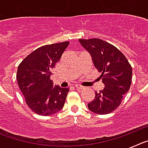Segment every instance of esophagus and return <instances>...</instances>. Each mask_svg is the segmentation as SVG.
Returning <instances> with one entry per match:
<instances>
[{
    "label": "esophagus",
    "instance_id": "obj_1",
    "mask_svg": "<svg viewBox=\"0 0 148 148\" xmlns=\"http://www.w3.org/2000/svg\"><path fill=\"white\" fill-rule=\"evenodd\" d=\"M75 87L76 89H79V90H82V89H83V87L81 85H79V84H75Z\"/></svg>",
    "mask_w": 148,
    "mask_h": 148
}]
</instances>
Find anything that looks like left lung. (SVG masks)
Returning a JSON list of instances; mask_svg holds the SVG:
<instances>
[{
    "label": "left lung",
    "mask_w": 148,
    "mask_h": 148,
    "mask_svg": "<svg viewBox=\"0 0 148 148\" xmlns=\"http://www.w3.org/2000/svg\"><path fill=\"white\" fill-rule=\"evenodd\" d=\"M78 40L90 53L104 84L102 90L95 91V98L87 107L96 114H108L121 104L123 96L130 89L131 65L119 49L107 41L99 38Z\"/></svg>",
    "instance_id": "left-lung-1"
}]
</instances>
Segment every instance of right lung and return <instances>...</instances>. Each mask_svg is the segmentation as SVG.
Returning <instances> with one entry per match:
<instances>
[{"mask_svg":"<svg viewBox=\"0 0 148 148\" xmlns=\"http://www.w3.org/2000/svg\"><path fill=\"white\" fill-rule=\"evenodd\" d=\"M70 42L43 46L34 50L21 62L17 81L27 106L36 114L50 116L61 110L70 88L53 87L52 70Z\"/></svg>","mask_w":148,"mask_h":148,"instance_id":"right-lung-1","label":"right lung"}]
</instances>
